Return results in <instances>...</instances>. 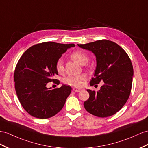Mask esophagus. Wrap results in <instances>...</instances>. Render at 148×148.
I'll return each mask as SVG.
<instances>
[{
  "mask_svg": "<svg viewBox=\"0 0 148 148\" xmlns=\"http://www.w3.org/2000/svg\"><path fill=\"white\" fill-rule=\"evenodd\" d=\"M73 90L74 92H80V91L82 90V89H81V88H79L75 87V88H73Z\"/></svg>",
  "mask_w": 148,
  "mask_h": 148,
  "instance_id": "esophagus-1",
  "label": "esophagus"
}]
</instances>
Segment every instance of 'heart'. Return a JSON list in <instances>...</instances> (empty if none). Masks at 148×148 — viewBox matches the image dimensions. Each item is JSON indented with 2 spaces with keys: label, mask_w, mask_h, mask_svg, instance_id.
<instances>
[{
  "label": "heart",
  "mask_w": 148,
  "mask_h": 148,
  "mask_svg": "<svg viewBox=\"0 0 148 148\" xmlns=\"http://www.w3.org/2000/svg\"><path fill=\"white\" fill-rule=\"evenodd\" d=\"M71 58L75 60L77 62L82 64H85L88 62V56L86 54L82 51H77L72 53ZM56 69L58 73H62L64 71V66H63V60L60 58L57 61L56 63ZM86 76L85 75H69L63 79V83L66 85L79 86H81L85 80Z\"/></svg>",
  "instance_id": "b5f03b06"
}]
</instances>
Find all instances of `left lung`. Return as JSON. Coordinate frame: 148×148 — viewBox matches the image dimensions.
I'll use <instances>...</instances> for the list:
<instances>
[{
	"label": "left lung",
	"instance_id": "obj_1",
	"mask_svg": "<svg viewBox=\"0 0 148 148\" xmlns=\"http://www.w3.org/2000/svg\"><path fill=\"white\" fill-rule=\"evenodd\" d=\"M77 45L96 57L95 78L90 84L104 82L98 92L87 89L90 97L84 103L85 109L99 117L112 116L121 109L130 95L134 75L131 61L119 45L111 41L103 39Z\"/></svg>",
	"mask_w": 148,
	"mask_h": 148
}]
</instances>
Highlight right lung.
<instances>
[{
  "mask_svg": "<svg viewBox=\"0 0 148 148\" xmlns=\"http://www.w3.org/2000/svg\"><path fill=\"white\" fill-rule=\"evenodd\" d=\"M74 44L45 42L30 47L18 62L14 79L20 103L28 114L38 119H48L58 113L65 103L71 87L62 85L59 88L46 86L58 75L56 63Z\"/></svg>",
  "mask_w": 148,
  "mask_h": 148,
  "instance_id": "1",
  "label": "right lung"
}]
</instances>
